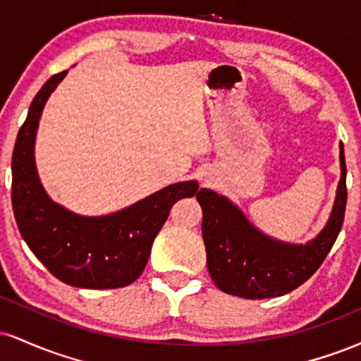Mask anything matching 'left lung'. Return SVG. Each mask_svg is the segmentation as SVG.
<instances>
[{
  "instance_id": "8db88e82",
  "label": "left lung",
  "mask_w": 361,
  "mask_h": 361,
  "mask_svg": "<svg viewBox=\"0 0 361 361\" xmlns=\"http://www.w3.org/2000/svg\"><path fill=\"white\" fill-rule=\"evenodd\" d=\"M346 163L341 146V180L336 204L326 229L305 246L267 238L222 195L202 188L197 193L204 210L202 235L207 267L222 292L243 299H270L300 287L319 270L336 243L346 210Z\"/></svg>"
}]
</instances>
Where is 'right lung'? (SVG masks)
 Returning <instances> with one entry per match:
<instances>
[{"mask_svg": "<svg viewBox=\"0 0 361 361\" xmlns=\"http://www.w3.org/2000/svg\"><path fill=\"white\" fill-rule=\"evenodd\" d=\"M68 71L54 74L35 94L20 127L11 159V202L20 234L56 279L81 288L127 287L146 268L152 243L180 198L197 193V181L169 185L122 212L80 217L54 204L37 176L34 144L49 94Z\"/></svg>", "mask_w": 361, "mask_h": 361, "instance_id": "right-lung-1", "label": "right lung"}]
</instances>
